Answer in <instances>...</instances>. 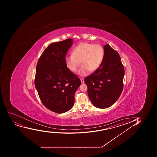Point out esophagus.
<instances>
[{
  "mask_svg": "<svg viewBox=\"0 0 157 157\" xmlns=\"http://www.w3.org/2000/svg\"><path fill=\"white\" fill-rule=\"evenodd\" d=\"M80 80H81V82L82 83H84V79H80Z\"/></svg>",
  "mask_w": 157,
  "mask_h": 157,
  "instance_id": "esophagus-1",
  "label": "esophagus"
}]
</instances>
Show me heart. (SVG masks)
<instances>
[{
    "label": "heart",
    "instance_id": "heart-1",
    "mask_svg": "<svg viewBox=\"0 0 157 157\" xmlns=\"http://www.w3.org/2000/svg\"><path fill=\"white\" fill-rule=\"evenodd\" d=\"M104 50L99 44L82 42L73 49V54L67 55L64 58L65 65L71 71L75 72L82 64L78 71L79 76H87L90 71H96L102 63Z\"/></svg>",
    "mask_w": 157,
    "mask_h": 157
}]
</instances>
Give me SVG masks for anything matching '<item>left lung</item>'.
Wrapping results in <instances>:
<instances>
[{
    "mask_svg": "<svg viewBox=\"0 0 157 157\" xmlns=\"http://www.w3.org/2000/svg\"><path fill=\"white\" fill-rule=\"evenodd\" d=\"M101 66L84 82L89 98L95 107L106 109L119 99L123 88L124 67L117 52L108 44L104 45Z\"/></svg>",
    "mask_w": 157,
    "mask_h": 157,
    "instance_id": "obj_1",
    "label": "left lung"
}]
</instances>
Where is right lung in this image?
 <instances>
[{
	"mask_svg": "<svg viewBox=\"0 0 157 157\" xmlns=\"http://www.w3.org/2000/svg\"><path fill=\"white\" fill-rule=\"evenodd\" d=\"M73 40L50 44L36 66L35 86L47 109L56 113L70 110L75 102V94L81 85L79 78L65 65L64 58Z\"/></svg>",
	"mask_w": 157,
	"mask_h": 157,
	"instance_id": "right-lung-1",
	"label": "right lung"
}]
</instances>
